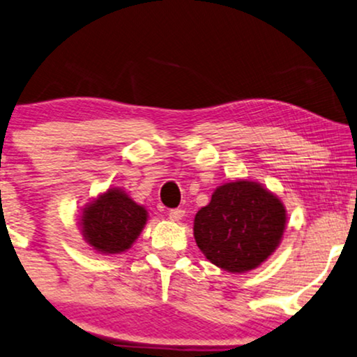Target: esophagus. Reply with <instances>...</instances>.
<instances>
[{"label":"esophagus","mask_w":357,"mask_h":357,"mask_svg":"<svg viewBox=\"0 0 357 357\" xmlns=\"http://www.w3.org/2000/svg\"><path fill=\"white\" fill-rule=\"evenodd\" d=\"M168 215L171 220H181L184 218V211L183 209H171L168 212Z\"/></svg>","instance_id":"1"}]
</instances>
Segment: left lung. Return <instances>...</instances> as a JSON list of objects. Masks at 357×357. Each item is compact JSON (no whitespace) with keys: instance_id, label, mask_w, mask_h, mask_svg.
I'll list each match as a JSON object with an SVG mask.
<instances>
[{"instance_id":"obj_1","label":"left lung","mask_w":357,"mask_h":357,"mask_svg":"<svg viewBox=\"0 0 357 357\" xmlns=\"http://www.w3.org/2000/svg\"><path fill=\"white\" fill-rule=\"evenodd\" d=\"M282 201L252 181L225 183L194 218V238L206 259L232 273L257 268L285 231Z\"/></svg>"}]
</instances>
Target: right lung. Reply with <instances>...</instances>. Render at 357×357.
<instances>
[{
    "label": "right lung",
    "mask_w": 357,
    "mask_h": 357,
    "mask_svg": "<svg viewBox=\"0 0 357 357\" xmlns=\"http://www.w3.org/2000/svg\"><path fill=\"white\" fill-rule=\"evenodd\" d=\"M146 209L119 188L108 189L84 209V238L102 254H120L132 247L145 227Z\"/></svg>",
    "instance_id": "right-lung-1"
}]
</instances>
